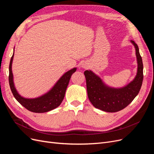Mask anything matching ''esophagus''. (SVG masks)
<instances>
[{
    "label": "esophagus",
    "mask_w": 154,
    "mask_h": 154,
    "mask_svg": "<svg viewBox=\"0 0 154 154\" xmlns=\"http://www.w3.org/2000/svg\"><path fill=\"white\" fill-rule=\"evenodd\" d=\"M82 67H83V68H87V66H86V65H83L82 66Z\"/></svg>",
    "instance_id": "34e87169"
}]
</instances>
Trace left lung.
<instances>
[{
	"instance_id": "left-lung-1",
	"label": "left lung",
	"mask_w": 154,
	"mask_h": 154,
	"mask_svg": "<svg viewBox=\"0 0 154 154\" xmlns=\"http://www.w3.org/2000/svg\"><path fill=\"white\" fill-rule=\"evenodd\" d=\"M136 49L137 71L136 77L128 85L122 88L107 86L95 73L84 72L88 97L96 109L107 112H116L125 109L134 100L141 89L143 80V65L139 48L134 41H130Z\"/></svg>"
}]
</instances>
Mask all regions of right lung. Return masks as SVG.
I'll return each mask as SVG.
<instances>
[{
  "label": "right lung",
  "instance_id": "1",
  "mask_svg": "<svg viewBox=\"0 0 154 154\" xmlns=\"http://www.w3.org/2000/svg\"><path fill=\"white\" fill-rule=\"evenodd\" d=\"M13 57L14 53L9 67V83L11 91L15 99L26 109L32 112L44 113L57 108L64 98L69 80L72 74L76 71V67L69 70L65 73L55 83L52 88L44 95L35 98H26L18 94L14 85L11 67Z\"/></svg>",
  "mask_w": 154,
  "mask_h": 154
}]
</instances>
